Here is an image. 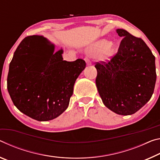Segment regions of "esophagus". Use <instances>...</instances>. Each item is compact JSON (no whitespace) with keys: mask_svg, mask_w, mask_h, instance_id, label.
<instances>
[{"mask_svg":"<svg viewBox=\"0 0 160 160\" xmlns=\"http://www.w3.org/2000/svg\"><path fill=\"white\" fill-rule=\"evenodd\" d=\"M85 61H86V64H87L88 66H90V65H91V62L90 61V59H88V58H86L85 59Z\"/></svg>","mask_w":160,"mask_h":160,"instance_id":"obj_1","label":"esophagus"}]
</instances>
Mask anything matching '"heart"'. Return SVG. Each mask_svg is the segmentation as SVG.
Masks as SVG:
<instances>
[{
  "label": "heart",
  "instance_id": "b5f03b06",
  "mask_svg": "<svg viewBox=\"0 0 160 160\" xmlns=\"http://www.w3.org/2000/svg\"><path fill=\"white\" fill-rule=\"evenodd\" d=\"M88 50L95 54L99 53V58L103 62L109 61L116 54V47L105 39L95 42L88 48Z\"/></svg>",
  "mask_w": 160,
  "mask_h": 160
}]
</instances>
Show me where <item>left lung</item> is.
Wrapping results in <instances>:
<instances>
[{
    "label": "left lung",
    "mask_w": 160,
    "mask_h": 160,
    "mask_svg": "<svg viewBox=\"0 0 160 160\" xmlns=\"http://www.w3.org/2000/svg\"><path fill=\"white\" fill-rule=\"evenodd\" d=\"M117 54L108 62L95 65L96 87L105 106L122 116H129L150 100L156 83L155 57L141 38L123 29Z\"/></svg>",
    "instance_id": "1"
}]
</instances>
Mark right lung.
I'll return each mask as SVG.
<instances>
[{"label":"right lung","instance_id":"1","mask_svg":"<svg viewBox=\"0 0 160 160\" xmlns=\"http://www.w3.org/2000/svg\"><path fill=\"white\" fill-rule=\"evenodd\" d=\"M43 36L26 37L9 65L7 88L20 112L38 121H48L66 111L78 76L85 69L82 59L63 60V49Z\"/></svg>","mask_w":160,"mask_h":160}]
</instances>
